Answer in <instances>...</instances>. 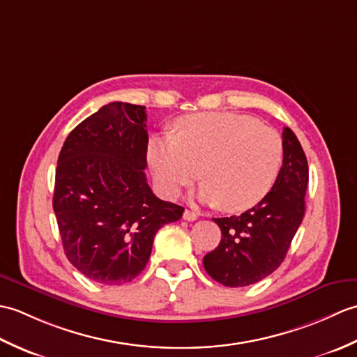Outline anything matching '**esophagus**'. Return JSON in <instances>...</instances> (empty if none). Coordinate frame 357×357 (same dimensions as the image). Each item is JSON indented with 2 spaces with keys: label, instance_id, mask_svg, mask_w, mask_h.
<instances>
[{
  "label": "esophagus",
  "instance_id": "34e87169",
  "mask_svg": "<svg viewBox=\"0 0 357 357\" xmlns=\"http://www.w3.org/2000/svg\"><path fill=\"white\" fill-rule=\"evenodd\" d=\"M199 215L196 213V211H192V210H184V213H183V218L185 219V221H195L196 218H198Z\"/></svg>",
  "mask_w": 357,
  "mask_h": 357
}]
</instances>
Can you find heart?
Returning <instances> with one entry per match:
<instances>
[{
    "instance_id": "obj_1",
    "label": "heart",
    "mask_w": 357,
    "mask_h": 357,
    "mask_svg": "<svg viewBox=\"0 0 357 357\" xmlns=\"http://www.w3.org/2000/svg\"><path fill=\"white\" fill-rule=\"evenodd\" d=\"M176 128V136H153L147 149L155 184L165 198H174L202 176L201 201L242 211L261 202L275 185L284 158L275 128L233 112L187 115Z\"/></svg>"
}]
</instances>
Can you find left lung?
<instances>
[{
	"mask_svg": "<svg viewBox=\"0 0 357 357\" xmlns=\"http://www.w3.org/2000/svg\"><path fill=\"white\" fill-rule=\"evenodd\" d=\"M282 144V167L267 196L242 215L213 218L222 238L204 256V268L225 287L252 285L271 275L304 219L307 158L291 128H284Z\"/></svg>",
	"mask_w": 357,
	"mask_h": 357,
	"instance_id": "8db88e82",
	"label": "left lung"
}]
</instances>
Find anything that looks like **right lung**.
Instances as JSON below:
<instances>
[{"instance_id": "right-lung-1", "label": "right lung", "mask_w": 357, "mask_h": 357, "mask_svg": "<svg viewBox=\"0 0 357 357\" xmlns=\"http://www.w3.org/2000/svg\"><path fill=\"white\" fill-rule=\"evenodd\" d=\"M146 121L144 105L110 102L73 128L58 156L53 210L64 253L102 285L138 276L158 230L184 213L147 184Z\"/></svg>"}]
</instances>
